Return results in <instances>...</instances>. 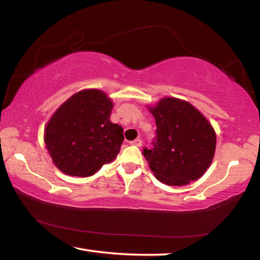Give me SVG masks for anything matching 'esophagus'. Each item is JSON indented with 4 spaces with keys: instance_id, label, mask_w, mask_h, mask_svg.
Masks as SVG:
<instances>
[{
    "instance_id": "esophagus-1",
    "label": "esophagus",
    "mask_w": 260,
    "mask_h": 260,
    "mask_svg": "<svg viewBox=\"0 0 260 260\" xmlns=\"http://www.w3.org/2000/svg\"><path fill=\"white\" fill-rule=\"evenodd\" d=\"M129 144L131 145H134V146H141V145H142V140H141V139H135L134 141H131Z\"/></svg>"
}]
</instances>
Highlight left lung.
<instances>
[{"label": "left lung", "mask_w": 260, "mask_h": 260, "mask_svg": "<svg viewBox=\"0 0 260 260\" xmlns=\"http://www.w3.org/2000/svg\"><path fill=\"white\" fill-rule=\"evenodd\" d=\"M155 136L143 155L160 182L186 185L206 173L214 158L216 134L208 120L186 101L164 98L150 108Z\"/></svg>", "instance_id": "left-lung-1"}]
</instances>
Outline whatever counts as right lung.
Listing matches in <instances>:
<instances>
[{
  "instance_id": "right-lung-1",
  "label": "right lung",
  "mask_w": 260,
  "mask_h": 260,
  "mask_svg": "<svg viewBox=\"0 0 260 260\" xmlns=\"http://www.w3.org/2000/svg\"><path fill=\"white\" fill-rule=\"evenodd\" d=\"M112 107L106 93L85 89L54 112L46 125L44 142L61 172L87 177L117 157L124 131L109 119Z\"/></svg>"
}]
</instances>
